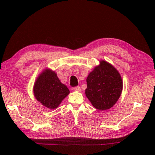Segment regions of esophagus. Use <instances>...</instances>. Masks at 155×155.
<instances>
[{
	"label": "esophagus",
	"instance_id": "obj_1",
	"mask_svg": "<svg viewBox=\"0 0 155 155\" xmlns=\"http://www.w3.org/2000/svg\"><path fill=\"white\" fill-rule=\"evenodd\" d=\"M72 89H73L74 91H78V92L81 91V88H80V87H79V86L74 87L72 88Z\"/></svg>",
	"mask_w": 155,
	"mask_h": 155
}]
</instances>
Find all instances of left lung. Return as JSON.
<instances>
[{"label":"left lung","instance_id":"obj_1","mask_svg":"<svg viewBox=\"0 0 155 155\" xmlns=\"http://www.w3.org/2000/svg\"><path fill=\"white\" fill-rule=\"evenodd\" d=\"M85 94L96 109H109L118 100L123 88L122 79L110 64L101 61L100 64L87 78Z\"/></svg>","mask_w":155,"mask_h":155}]
</instances>
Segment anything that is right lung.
Returning <instances> with one entry per match:
<instances>
[{
    "instance_id": "1",
    "label": "right lung",
    "mask_w": 155,
    "mask_h": 155,
    "mask_svg": "<svg viewBox=\"0 0 155 155\" xmlns=\"http://www.w3.org/2000/svg\"><path fill=\"white\" fill-rule=\"evenodd\" d=\"M69 92L68 88L61 83L55 72L48 69L40 74L34 87L36 99L50 109L57 108Z\"/></svg>"
}]
</instances>
